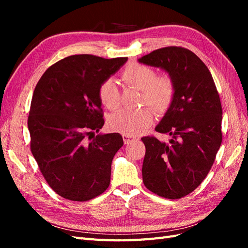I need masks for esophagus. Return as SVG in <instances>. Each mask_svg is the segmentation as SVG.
<instances>
[{"label": "esophagus", "instance_id": "obj_1", "mask_svg": "<svg viewBox=\"0 0 248 248\" xmlns=\"http://www.w3.org/2000/svg\"><path fill=\"white\" fill-rule=\"evenodd\" d=\"M123 140L124 144H131V142H134L138 140V138H133V137H128V136H123Z\"/></svg>", "mask_w": 248, "mask_h": 248}]
</instances>
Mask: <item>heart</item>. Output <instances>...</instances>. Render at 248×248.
I'll return each instance as SVG.
<instances>
[{
  "label": "heart",
  "mask_w": 248,
  "mask_h": 248,
  "mask_svg": "<svg viewBox=\"0 0 248 248\" xmlns=\"http://www.w3.org/2000/svg\"><path fill=\"white\" fill-rule=\"evenodd\" d=\"M124 84L140 90V106H149L158 116L169 111L175 100L176 87L169 76H158L151 67L130 64L123 70ZM97 95L104 108L114 110L120 106V92L116 82L108 78L103 80L97 90ZM153 111L144 107L136 110L120 109L108 118L111 130L128 137H137L146 132L153 123Z\"/></svg>",
  "instance_id": "obj_1"
}]
</instances>
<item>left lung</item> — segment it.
I'll return each mask as SVG.
<instances>
[{
    "instance_id": "left-lung-1",
    "label": "left lung",
    "mask_w": 248,
    "mask_h": 248,
    "mask_svg": "<svg viewBox=\"0 0 248 248\" xmlns=\"http://www.w3.org/2000/svg\"><path fill=\"white\" fill-rule=\"evenodd\" d=\"M139 62L166 70L176 87L175 100L155 128L170 134V141L141 138L146 147L142 181L157 196L181 199L204 181L220 148L219 95L208 67L189 49L162 47Z\"/></svg>"
}]
</instances>
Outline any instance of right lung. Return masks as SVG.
<instances>
[{
  "mask_svg": "<svg viewBox=\"0 0 248 248\" xmlns=\"http://www.w3.org/2000/svg\"><path fill=\"white\" fill-rule=\"evenodd\" d=\"M127 58L73 55L51 65L34 90L28 127L31 151L56 193L77 202L107 190L120 133L97 134L104 124L97 90Z\"/></svg>",
  "mask_w": 248,
  "mask_h": 248,
  "instance_id": "1",
  "label": "right lung"
}]
</instances>
